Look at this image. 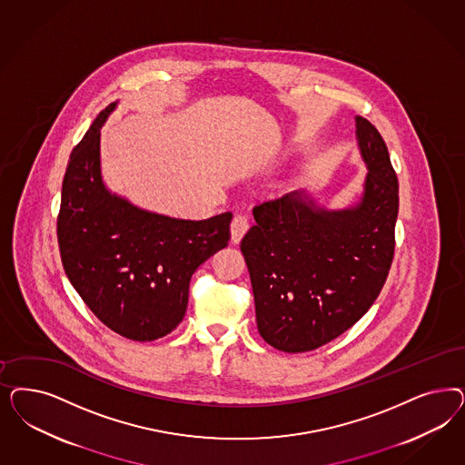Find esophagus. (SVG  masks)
<instances>
[{"mask_svg":"<svg viewBox=\"0 0 465 465\" xmlns=\"http://www.w3.org/2000/svg\"><path fill=\"white\" fill-rule=\"evenodd\" d=\"M248 227H250L248 217H246V215H236V217L232 219V223H231V241H232L234 244H238V242L242 240V236L246 234Z\"/></svg>","mask_w":465,"mask_h":465,"instance_id":"1","label":"esophagus"}]
</instances>
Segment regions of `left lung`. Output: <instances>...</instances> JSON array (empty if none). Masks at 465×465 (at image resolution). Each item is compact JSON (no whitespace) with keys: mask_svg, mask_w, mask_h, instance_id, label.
I'll return each instance as SVG.
<instances>
[{"mask_svg":"<svg viewBox=\"0 0 465 465\" xmlns=\"http://www.w3.org/2000/svg\"><path fill=\"white\" fill-rule=\"evenodd\" d=\"M354 120L368 169L360 200L325 209L306 190L291 192L256 205V224L241 241L258 331L284 352L313 351L351 329L389 275L399 181L378 130Z\"/></svg>","mask_w":465,"mask_h":465,"instance_id":"obj_1","label":"left lung"}]
</instances>
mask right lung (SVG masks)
<instances>
[{
    "label": "right lung",
    "instance_id": "add662e5",
    "mask_svg": "<svg viewBox=\"0 0 465 465\" xmlns=\"http://www.w3.org/2000/svg\"><path fill=\"white\" fill-rule=\"evenodd\" d=\"M116 105L99 113L70 155L58 242L64 272L92 313L123 337L149 342L180 325L190 279L227 246L232 213L184 221L113 193L101 171V128Z\"/></svg>",
    "mask_w": 465,
    "mask_h": 465
}]
</instances>
